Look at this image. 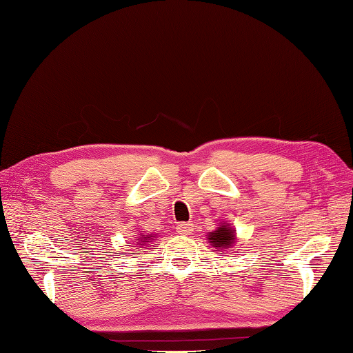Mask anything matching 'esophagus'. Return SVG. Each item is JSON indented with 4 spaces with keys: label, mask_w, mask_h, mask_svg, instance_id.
Listing matches in <instances>:
<instances>
[{
    "label": "esophagus",
    "mask_w": 353,
    "mask_h": 353,
    "mask_svg": "<svg viewBox=\"0 0 353 353\" xmlns=\"http://www.w3.org/2000/svg\"><path fill=\"white\" fill-rule=\"evenodd\" d=\"M176 232L180 234V236H192L194 225L192 223H180L176 226Z\"/></svg>",
    "instance_id": "1"
}]
</instances>
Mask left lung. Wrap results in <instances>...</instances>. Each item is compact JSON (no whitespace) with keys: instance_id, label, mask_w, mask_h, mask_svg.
Masks as SVG:
<instances>
[{"instance_id":"8db88e82","label":"left lung","mask_w":353,"mask_h":353,"mask_svg":"<svg viewBox=\"0 0 353 353\" xmlns=\"http://www.w3.org/2000/svg\"><path fill=\"white\" fill-rule=\"evenodd\" d=\"M208 239L209 243L215 246L217 250H228L236 242V234H234V230L230 228V225L223 223L217 228V231L209 232Z\"/></svg>"}]
</instances>
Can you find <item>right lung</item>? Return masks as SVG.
Segmentation results:
<instances>
[{
	"instance_id": "obj_1",
	"label": "right lung",
	"mask_w": 353,
	"mask_h": 353,
	"mask_svg": "<svg viewBox=\"0 0 353 353\" xmlns=\"http://www.w3.org/2000/svg\"><path fill=\"white\" fill-rule=\"evenodd\" d=\"M150 237H152V236H144V237H141V239H138V242H139V240H141V242H142V243H145V242H148V240H150ZM132 254H134V252H132Z\"/></svg>"
}]
</instances>
